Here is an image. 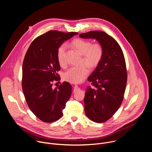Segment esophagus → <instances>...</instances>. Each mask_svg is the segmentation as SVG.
Returning <instances> with one entry per match:
<instances>
[{
  "label": "esophagus",
  "mask_w": 152,
  "mask_h": 152,
  "mask_svg": "<svg viewBox=\"0 0 152 152\" xmlns=\"http://www.w3.org/2000/svg\"><path fill=\"white\" fill-rule=\"evenodd\" d=\"M79 89H80V88L77 85H75V86H74V90H78Z\"/></svg>",
  "instance_id": "esophagus-1"
}]
</instances>
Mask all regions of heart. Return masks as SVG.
I'll return each instance as SVG.
<instances>
[{"label": "heart", "mask_w": 152, "mask_h": 152, "mask_svg": "<svg viewBox=\"0 0 152 152\" xmlns=\"http://www.w3.org/2000/svg\"><path fill=\"white\" fill-rule=\"evenodd\" d=\"M73 47L82 55V62L86 64L70 68L64 74V79L72 83L82 82L89 74V67L96 68L100 62L103 55V48L100 43H93L90 40L76 38L72 42ZM66 46H60L57 50V59L61 67L66 66ZM88 65L87 66V65Z\"/></svg>", "instance_id": "1"}]
</instances>
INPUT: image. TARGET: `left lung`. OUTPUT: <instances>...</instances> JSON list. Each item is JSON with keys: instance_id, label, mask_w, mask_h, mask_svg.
<instances>
[{"instance_id": "left-lung-1", "label": "left lung", "mask_w": 152, "mask_h": 152, "mask_svg": "<svg viewBox=\"0 0 152 152\" xmlns=\"http://www.w3.org/2000/svg\"><path fill=\"white\" fill-rule=\"evenodd\" d=\"M80 38L96 39L103 48V58L88 78L94 88L86 90V115L96 123H103L117 111L123 102L127 83L126 62L121 48L113 37L103 31H90Z\"/></svg>"}]
</instances>
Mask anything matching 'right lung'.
Wrapping results in <instances>:
<instances>
[{"instance_id": "obj_1", "label": "right lung", "mask_w": 152, "mask_h": 152, "mask_svg": "<svg viewBox=\"0 0 152 152\" xmlns=\"http://www.w3.org/2000/svg\"><path fill=\"white\" fill-rule=\"evenodd\" d=\"M77 32L50 31L36 38L30 45L22 66V90L31 111L40 120L52 123L62 116V110L72 94V86L64 82L57 88L61 69L57 50Z\"/></svg>"}]
</instances>
